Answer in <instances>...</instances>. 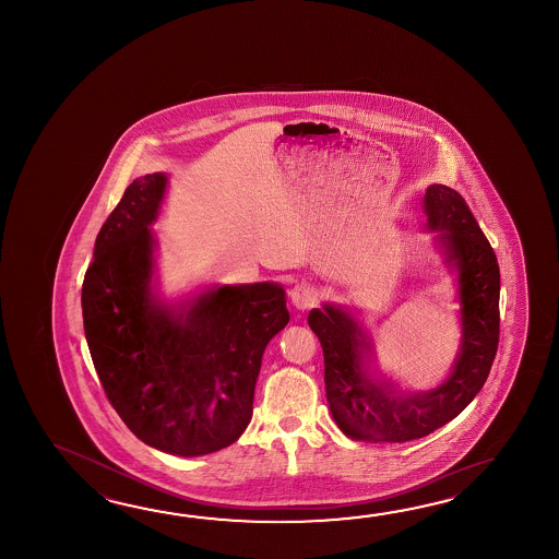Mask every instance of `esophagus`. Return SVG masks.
<instances>
[{"instance_id": "34e87169", "label": "esophagus", "mask_w": 559, "mask_h": 559, "mask_svg": "<svg viewBox=\"0 0 559 559\" xmlns=\"http://www.w3.org/2000/svg\"><path fill=\"white\" fill-rule=\"evenodd\" d=\"M289 301L294 308L304 311V309L313 308L318 304V294L309 284H296L289 292Z\"/></svg>"}]
</instances>
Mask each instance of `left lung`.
<instances>
[{"mask_svg":"<svg viewBox=\"0 0 559 559\" xmlns=\"http://www.w3.org/2000/svg\"><path fill=\"white\" fill-rule=\"evenodd\" d=\"M428 231L457 270L462 301V349L450 378L436 390L395 392L364 369L368 337L342 308L325 304L309 311L325 364V392L333 419L352 440L402 441L424 438L460 416L484 388L499 342V265L481 227L457 191L433 183L426 190Z\"/></svg>","mask_w":559,"mask_h":559,"instance_id":"obj_1","label":"left lung"}]
</instances>
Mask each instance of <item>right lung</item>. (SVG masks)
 Listing matches in <instances>:
<instances>
[{"mask_svg": "<svg viewBox=\"0 0 559 559\" xmlns=\"http://www.w3.org/2000/svg\"><path fill=\"white\" fill-rule=\"evenodd\" d=\"M164 174L133 179L95 239L82 285L85 340L109 404L147 445L193 457L250 424L265 345L289 313L277 284L219 285L178 308L152 294Z\"/></svg>", "mask_w": 559, "mask_h": 559, "instance_id": "1", "label": "right lung"}]
</instances>
